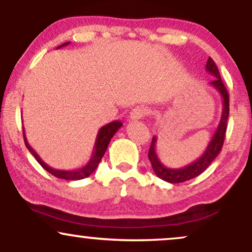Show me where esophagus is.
Wrapping results in <instances>:
<instances>
[{
	"instance_id": "esophagus-1",
	"label": "esophagus",
	"mask_w": 252,
	"mask_h": 252,
	"mask_svg": "<svg viewBox=\"0 0 252 252\" xmlns=\"http://www.w3.org/2000/svg\"><path fill=\"white\" fill-rule=\"evenodd\" d=\"M148 112L149 109L147 108V106H136V108L132 109L131 112H130V118H131V120H141V118H143L146 115H148Z\"/></svg>"
}]
</instances>
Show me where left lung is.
Returning a JSON list of instances; mask_svg holds the SVG:
<instances>
[{"label":"left lung","mask_w":252,"mask_h":252,"mask_svg":"<svg viewBox=\"0 0 252 252\" xmlns=\"http://www.w3.org/2000/svg\"><path fill=\"white\" fill-rule=\"evenodd\" d=\"M206 71L215 77V79H213V82L210 83V85L213 86L220 94L222 98V111L218 126H217L215 134H213L212 138H211L209 146H207L204 154L199 158H196L194 162L187 164L186 167H182V168H168V167H166L161 162L158 154H156L155 148L158 138L155 136L153 137L152 144H150L148 158L150 163H152L153 170H154V173L158 178L169 182V184H180V182L189 181L190 179H194L198 175H200L213 162V160H215L217 156H218L221 150L222 144H224L225 132H226L227 128L226 123L228 118V111H230V106H228V94L226 88H225V85L221 82L218 67H217L216 63L213 62L212 58H209V60H207Z\"/></svg>","instance_id":"8db88e82"}]
</instances>
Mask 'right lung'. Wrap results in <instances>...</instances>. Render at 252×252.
Segmentation results:
<instances>
[{
  "instance_id": "1",
  "label": "right lung",
  "mask_w": 252,
  "mask_h": 252,
  "mask_svg": "<svg viewBox=\"0 0 252 252\" xmlns=\"http://www.w3.org/2000/svg\"><path fill=\"white\" fill-rule=\"evenodd\" d=\"M68 43L70 42L63 43V45H60L58 48L65 47V46H67ZM122 126L123 124L121 123L120 121H115V122H111V123L106 124V126H102L97 134L96 143H94V152H92V156H91V158H90V161L85 164V166L82 167V168H78L74 170H59V169L52 168V167L48 166V164H46L45 162H43V161L41 160V158L36 154L35 150H34L30 146L27 138H26L25 129H24V138H25V144H26V147H27V149L30 150V152L32 153V155L35 158V160L37 161V162L41 164V167L43 169L47 170L48 173H51V174L56 176V178L63 179V180H71V181L72 180H82V179H84V178H88V176L91 175L92 173L96 170V168L98 167V163L100 162V160H102L104 154H105L106 149H108V146H109L110 141H111L112 136L116 134L117 130L120 129Z\"/></svg>"
}]
</instances>
